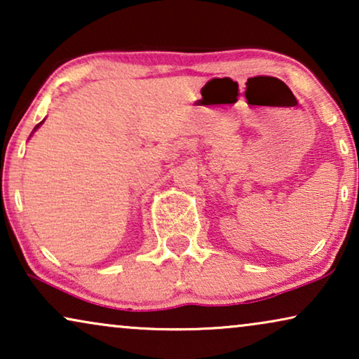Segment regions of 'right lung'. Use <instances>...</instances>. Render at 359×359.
Wrapping results in <instances>:
<instances>
[{"label":"right lung","mask_w":359,"mask_h":359,"mask_svg":"<svg viewBox=\"0 0 359 359\" xmlns=\"http://www.w3.org/2000/svg\"><path fill=\"white\" fill-rule=\"evenodd\" d=\"M42 122H43V121H42ZM42 122H41V124H42ZM41 124H37V127H39V126H41ZM37 127H36V129H37Z\"/></svg>","instance_id":"right-lung-1"}]
</instances>
